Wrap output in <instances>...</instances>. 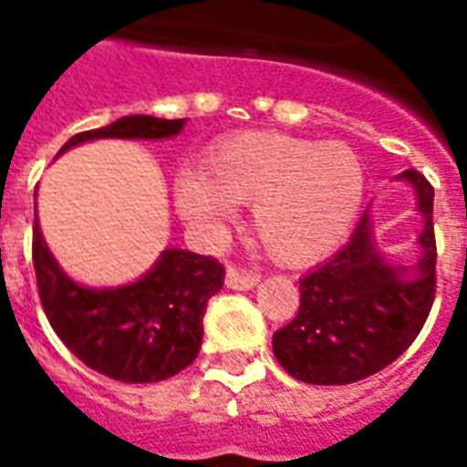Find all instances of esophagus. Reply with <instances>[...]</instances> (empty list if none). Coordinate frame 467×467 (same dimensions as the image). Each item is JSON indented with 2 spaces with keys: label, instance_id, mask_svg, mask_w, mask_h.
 Returning a JSON list of instances; mask_svg holds the SVG:
<instances>
[{
  "label": "esophagus",
  "instance_id": "obj_1",
  "mask_svg": "<svg viewBox=\"0 0 467 467\" xmlns=\"http://www.w3.org/2000/svg\"><path fill=\"white\" fill-rule=\"evenodd\" d=\"M257 283H260L257 275L244 273V270H237V267H230L227 275H224V285H227L230 290H253Z\"/></svg>",
  "mask_w": 467,
  "mask_h": 467
}]
</instances>
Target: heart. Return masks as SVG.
Returning <instances> with one entry per match:
<instances>
[{"instance_id": "b5f03b06", "label": "heart", "mask_w": 467, "mask_h": 467, "mask_svg": "<svg viewBox=\"0 0 467 467\" xmlns=\"http://www.w3.org/2000/svg\"><path fill=\"white\" fill-rule=\"evenodd\" d=\"M365 194L358 154L343 142H310L280 132L237 134L207 154V172L182 167L174 200L190 223L217 230L237 204H253V230L265 253L307 265L343 243Z\"/></svg>"}]
</instances>
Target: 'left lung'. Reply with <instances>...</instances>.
Wrapping results in <instances>:
<instances>
[{
	"label": "left lung",
	"mask_w": 467,
	"mask_h": 467,
	"mask_svg": "<svg viewBox=\"0 0 467 467\" xmlns=\"http://www.w3.org/2000/svg\"><path fill=\"white\" fill-rule=\"evenodd\" d=\"M398 180L418 197L422 230L415 265H392L375 244L370 210L350 243L300 280V310L273 335L277 362L310 385H348L375 375L410 348L435 297L432 187L415 170Z\"/></svg>",
	"instance_id": "8db88e82"
}]
</instances>
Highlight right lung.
<instances>
[{
    "label": "right lung",
    "instance_id": "obj_1",
    "mask_svg": "<svg viewBox=\"0 0 467 467\" xmlns=\"http://www.w3.org/2000/svg\"><path fill=\"white\" fill-rule=\"evenodd\" d=\"M182 127L184 119L119 117L102 130L75 134L59 154L92 140H170ZM32 260L39 300L59 340L87 368L119 382L167 380L184 370L202 345L207 300L224 283V267L217 260L167 247L134 283L117 287L79 285L49 253L36 220V204Z\"/></svg>",
    "mask_w": 467,
    "mask_h": 467
}]
</instances>
